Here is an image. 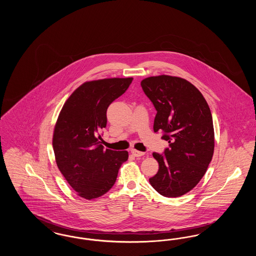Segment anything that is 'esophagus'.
<instances>
[{"mask_svg": "<svg viewBox=\"0 0 256 256\" xmlns=\"http://www.w3.org/2000/svg\"><path fill=\"white\" fill-rule=\"evenodd\" d=\"M132 154H134L135 158H139V156H143L145 154L143 152H139L137 150H132Z\"/></svg>", "mask_w": 256, "mask_h": 256, "instance_id": "obj_1", "label": "esophagus"}]
</instances>
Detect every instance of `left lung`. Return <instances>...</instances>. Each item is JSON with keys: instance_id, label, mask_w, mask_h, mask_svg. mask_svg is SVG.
Listing matches in <instances>:
<instances>
[{"instance_id": "1", "label": "left lung", "mask_w": 256, "mask_h": 256, "mask_svg": "<svg viewBox=\"0 0 256 256\" xmlns=\"http://www.w3.org/2000/svg\"><path fill=\"white\" fill-rule=\"evenodd\" d=\"M141 86L158 111L154 130L169 143L162 154H152L159 169L150 183L160 195L180 196L200 182L213 156L211 111L202 93L182 78L150 76Z\"/></svg>"}]
</instances>
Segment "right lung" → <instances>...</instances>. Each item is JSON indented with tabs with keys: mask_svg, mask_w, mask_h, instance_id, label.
<instances>
[{
	"mask_svg": "<svg viewBox=\"0 0 256 256\" xmlns=\"http://www.w3.org/2000/svg\"><path fill=\"white\" fill-rule=\"evenodd\" d=\"M132 78H104L80 86L61 110L52 146L58 167L78 195L86 200L108 192L128 158L126 150H104L102 130L110 104L122 96Z\"/></svg>",
	"mask_w": 256,
	"mask_h": 256,
	"instance_id": "add662e5",
	"label": "right lung"
}]
</instances>
